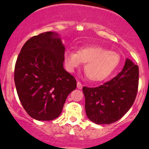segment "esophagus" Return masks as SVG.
<instances>
[{
	"label": "esophagus",
	"mask_w": 149,
	"mask_h": 149,
	"mask_svg": "<svg viewBox=\"0 0 149 149\" xmlns=\"http://www.w3.org/2000/svg\"><path fill=\"white\" fill-rule=\"evenodd\" d=\"M77 88H79V89H81V88H83V85H82L81 82L79 81L77 82Z\"/></svg>",
	"instance_id": "34e87169"
}]
</instances>
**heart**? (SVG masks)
<instances>
[{
  "label": "heart",
  "mask_w": 149,
  "mask_h": 149,
  "mask_svg": "<svg viewBox=\"0 0 149 149\" xmlns=\"http://www.w3.org/2000/svg\"><path fill=\"white\" fill-rule=\"evenodd\" d=\"M64 63L68 71H73L85 63L84 72L90 81H102L107 79L117 68L120 63L118 53L98 46L81 47L77 52L66 50Z\"/></svg>",
  "instance_id": "b5f03b06"
}]
</instances>
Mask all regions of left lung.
<instances>
[{
    "instance_id": "obj_1",
    "label": "left lung",
    "mask_w": 149,
    "mask_h": 149,
    "mask_svg": "<svg viewBox=\"0 0 149 149\" xmlns=\"http://www.w3.org/2000/svg\"><path fill=\"white\" fill-rule=\"evenodd\" d=\"M137 65L126 59L120 73L95 88L83 87L87 117L97 125H109L120 120L136 100L139 86Z\"/></svg>"
}]
</instances>
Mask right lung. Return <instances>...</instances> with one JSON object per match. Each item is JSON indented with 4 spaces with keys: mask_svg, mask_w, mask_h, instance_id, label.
<instances>
[{
    "mask_svg": "<svg viewBox=\"0 0 149 149\" xmlns=\"http://www.w3.org/2000/svg\"><path fill=\"white\" fill-rule=\"evenodd\" d=\"M65 46L59 34L47 31L22 47L16 60L14 81L19 100L37 120H52L61 115L76 81L63 68Z\"/></svg>",
    "mask_w": 149,
    "mask_h": 149,
    "instance_id": "right-lung-1",
    "label": "right lung"
}]
</instances>
